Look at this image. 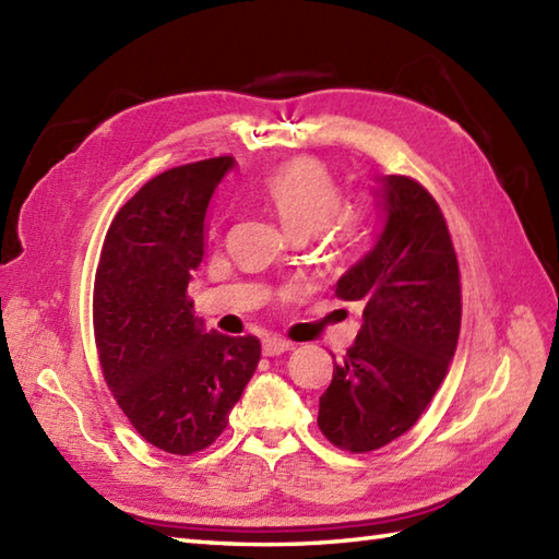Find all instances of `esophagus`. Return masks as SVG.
I'll list each match as a JSON object with an SVG mask.
<instances>
[{
    "label": "esophagus",
    "mask_w": 559,
    "mask_h": 559,
    "mask_svg": "<svg viewBox=\"0 0 559 559\" xmlns=\"http://www.w3.org/2000/svg\"><path fill=\"white\" fill-rule=\"evenodd\" d=\"M261 350H264L266 358H273V355H283L286 350H290V343L271 336V338H264V343H261Z\"/></svg>",
    "instance_id": "1"
}]
</instances>
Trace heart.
Returning <instances> with one entry per match:
<instances>
[{
	"mask_svg": "<svg viewBox=\"0 0 559 559\" xmlns=\"http://www.w3.org/2000/svg\"><path fill=\"white\" fill-rule=\"evenodd\" d=\"M259 194L293 237H307L319 230H353V221L338 213V182L317 158L300 156L281 163L264 177Z\"/></svg>",
	"mask_w": 559,
	"mask_h": 559,
	"instance_id": "1",
	"label": "heart"
}]
</instances>
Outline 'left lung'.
Instances as JSON below:
<instances>
[{
	"label": "left lung",
	"mask_w": 559,
	"mask_h": 559,
	"mask_svg": "<svg viewBox=\"0 0 559 559\" xmlns=\"http://www.w3.org/2000/svg\"><path fill=\"white\" fill-rule=\"evenodd\" d=\"M384 228L336 283L362 326L319 399V430L338 449H382L418 423L444 382L461 329L459 261L447 221L406 175L379 177Z\"/></svg>",
	"instance_id": "left-lung-1"
}]
</instances>
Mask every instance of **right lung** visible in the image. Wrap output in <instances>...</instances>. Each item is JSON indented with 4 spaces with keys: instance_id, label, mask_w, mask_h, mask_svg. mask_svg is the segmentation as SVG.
I'll return each mask as SVG.
<instances>
[{
    "instance_id": "1",
    "label": "right lung",
    "mask_w": 559,
    "mask_h": 559,
    "mask_svg": "<svg viewBox=\"0 0 559 559\" xmlns=\"http://www.w3.org/2000/svg\"><path fill=\"white\" fill-rule=\"evenodd\" d=\"M235 158L153 177L117 211L93 286V334L115 401L148 444L189 456L228 425L261 358L257 336L204 329L187 298L204 259V221Z\"/></svg>"
}]
</instances>
